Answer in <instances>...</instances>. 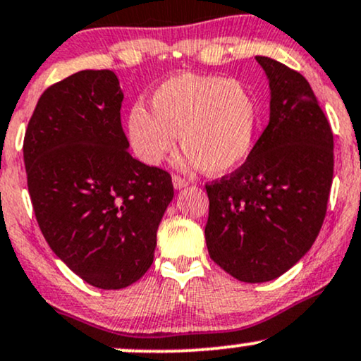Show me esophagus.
<instances>
[{"instance_id": "1", "label": "esophagus", "mask_w": 361, "mask_h": 361, "mask_svg": "<svg viewBox=\"0 0 361 361\" xmlns=\"http://www.w3.org/2000/svg\"><path fill=\"white\" fill-rule=\"evenodd\" d=\"M173 186H175L176 190H181V188H185V186H188V181H186L185 178L173 175Z\"/></svg>"}]
</instances>
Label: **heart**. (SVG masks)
Instances as JSON below:
<instances>
[{"mask_svg": "<svg viewBox=\"0 0 361 361\" xmlns=\"http://www.w3.org/2000/svg\"><path fill=\"white\" fill-rule=\"evenodd\" d=\"M151 112L137 104L128 116L133 151L147 166H158L176 146L185 163L208 175L240 166L254 149L259 106L244 84L219 75L178 73L154 89Z\"/></svg>", "mask_w": 361, "mask_h": 361, "instance_id": "obj_1", "label": "heart"}]
</instances>
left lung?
I'll use <instances>...</instances> for the list:
<instances>
[{
	"instance_id": "left-lung-1",
	"label": "left lung",
	"mask_w": 361,
	"mask_h": 361,
	"mask_svg": "<svg viewBox=\"0 0 361 361\" xmlns=\"http://www.w3.org/2000/svg\"><path fill=\"white\" fill-rule=\"evenodd\" d=\"M255 59L271 89L269 124L240 168L205 186L208 254L252 284L282 276L311 249L333 181V133L310 82Z\"/></svg>"
}]
</instances>
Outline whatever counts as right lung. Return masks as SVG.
Instances as JSON below:
<instances>
[{
	"mask_svg": "<svg viewBox=\"0 0 361 361\" xmlns=\"http://www.w3.org/2000/svg\"><path fill=\"white\" fill-rule=\"evenodd\" d=\"M111 71H82L38 99L23 142L28 192L50 249L99 289H123L151 267L169 202V173L137 161L121 126Z\"/></svg>",
	"mask_w": 361,
	"mask_h": 361,
	"instance_id": "right-lung-1",
	"label": "right lung"
}]
</instances>
